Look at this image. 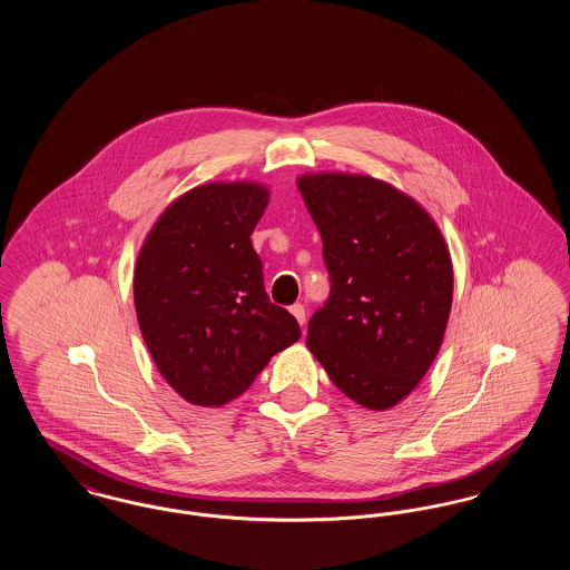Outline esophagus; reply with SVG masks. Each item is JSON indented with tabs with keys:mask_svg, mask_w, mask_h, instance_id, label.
Wrapping results in <instances>:
<instances>
[{
	"mask_svg": "<svg viewBox=\"0 0 570 570\" xmlns=\"http://www.w3.org/2000/svg\"><path fill=\"white\" fill-rule=\"evenodd\" d=\"M291 314L297 318L298 325H305V307H303L301 303H297V305H293V307H291Z\"/></svg>",
	"mask_w": 570,
	"mask_h": 570,
	"instance_id": "34e87169",
	"label": "esophagus"
}]
</instances>
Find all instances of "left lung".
<instances>
[{
	"instance_id": "8db88e82",
	"label": "left lung",
	"mask_w": 570,
	"mask_h": 570,
	"mask_svg": "<svg viewBox=\"0 0 570 570\" xmlns=\"http://www.w3.org/2000/svg\"><path fill=\"white\" fill-rule=\"evenodd\" d=\"M297 186L331 277L307 348L344 395L389 410L440 351L453 303L449 245L414 198L370 175L312 173Z\"/></svg>"
}]
</instances>
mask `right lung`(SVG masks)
<instances>
[{
	"mask_svg": "<svg viewBox=\"0 0 570 570\" xmlns=\"http://www.w3.org/2000/svg\"><path fill=\"white\" fill-rule=\"evenodd\" d=\"M269 190L252 181L205 184L173 200L135 267V307L163 379L194 406L239 397L301 328L265 293L252 233Z\"/></svg>",
	"mask_w": 570,
	"mask_h": 570,
	"instance_id": "1",
	"label": "right lung"
}]
</instances>
